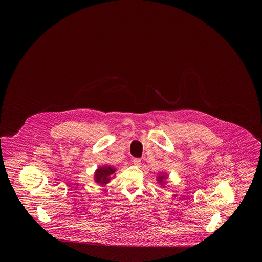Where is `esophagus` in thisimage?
<instances>
[{"label":"esophagus","instance_id":"34e87169","mask_svg":"<svg viewBox=\"0 0 262 262\" xmlns=\"http://www.w3.org/2000/svg\"><path fill=\"white\" fill-rule=\"evenodd\" d=\"M133 164L138 167V166H140V164H141V160L138 159V158H135V159L133 160Z\"/></svg>","mask_w":262,"mask_h":262}]
</instances>
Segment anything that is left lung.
I'll return each instance as SVG.
<instances>
[{"label": "left lung", "mask_w": 262, "mask_h": 262, "mask_svg": "<svg viewBox=\"0 0 262 262\" xmlns=\"http://www.w3.org/2000/svg\"><path fill=\"white\" fill-rule=\"evenodd\" d=\"M169 178V174H166V173H163V174H158L157 176V183L161 186L162 187H166V180Z\"/></svg>", "instance_id": "8db88e82"}]
</instances>
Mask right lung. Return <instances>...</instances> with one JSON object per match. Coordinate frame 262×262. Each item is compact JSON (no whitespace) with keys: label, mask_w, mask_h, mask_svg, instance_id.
<instances>
[{"label":"right lung","mask_w":262,"mask_h":262,"mask_svg":"<svg viewBox=\"0 0 262 262\" xmlns=\"http://www.w3.org/2000/svg\"><path fill=\"white\" fill-rule=\"evenodd\" d=\"M117 169L111 166H103L98 167V169L94 173V181L100 186H106L110 183L112 178L115 177Z\"/></svg>","instance_id":"obj_1"}]
</instances>
